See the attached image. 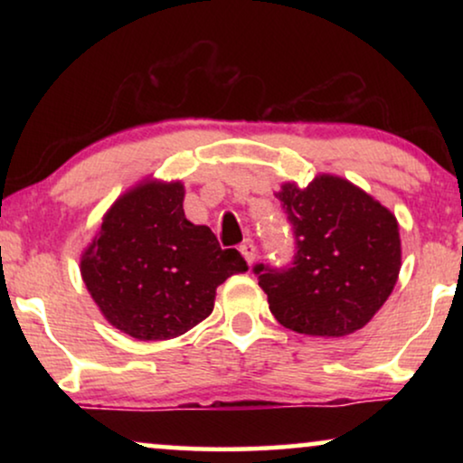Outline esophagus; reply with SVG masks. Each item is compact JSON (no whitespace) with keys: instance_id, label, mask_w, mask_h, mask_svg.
I'll return each instance as SVG.
<instances>
[{"instance_id":"1","label":"esophagus","mask_w":463,"mask_h":463,"mask_svg":"<svg viewBox=\"0 0 463 463\" xmlns=\"http://www.w3.org/2000/svg\"><path fill=\"white\" fill-rule=\"evenodd\" d=\"M240 252H242V257L246 259V263H252L255 261V252H257V249H255V242H252L250 238H246L242 244H240Z\"/></svg>"}]
</instances>
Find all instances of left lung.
<instances>
[{"instance_id": "1", "label": "left lung", "mask_w": 463, "mask_h": 463, "mask_svg": "<svg viewBox=\"0 0 463 463\" xmlns=\"http://www.w3.org/2000/svg\"><path fill=\"white\" fill-rule=\"evenodd\" d=\"M293 232L288 265L257 263L259 287L282 326L318 337H344L369 322L401 271L396 217L339 176L322 175L278 192Z\"/></svg>"}]
</instances>
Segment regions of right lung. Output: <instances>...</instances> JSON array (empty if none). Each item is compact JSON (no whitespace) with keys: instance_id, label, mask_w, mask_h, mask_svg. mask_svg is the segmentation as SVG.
<instances>
[{"instance_id":"1","label":"right lung","mask_w":463,"mask_h":463,"mask_svg":"<svg viewBox=\"0 0 463 463\" xmlns=\"http://www.w3.org/2000/svg\"><path fill=\"white\" fill-rule=\"evenodd\" d=\"M181 183H147L105 214L81 259L92 299L113 326L141 341L173 339L213 312L214 293L249 265L183 213Z\"/></svg>"}]
</instances>
